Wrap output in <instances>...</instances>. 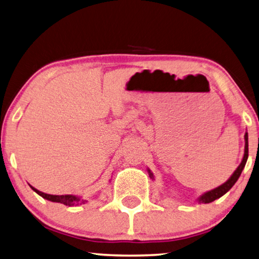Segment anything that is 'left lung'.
I'll use <instances>...</instances> for the list:
<instances>
[{
    "mask_svg": "<svg viewBox=\"0 0 259 259\" xmlns=\"http://www.w3.org/2000/svg\"><path fill=\"white\" fill-rule=\"evenodd\" d=\"M247 159H248V133L246 132V134H244V155L242 158V161L240 162V165L238 166V168L234 170V173L231 175V178L226 181L225 183L220 185V187L210 190V191L201 194V196L197 199V201L199 203H209V202H212L214 200H216V199L221 198L222 196H224V194L233 187L235 182L238 181V179L240 178V175H241L244 166H246ZM148 173H149V176H150V178L153 180V174L151 173V170L149 168H148Z\"/></svg>",
    "mask_w": 259,
    "mask_h": 259,
    "instance_id": "1",
    "label": "left lung"
}]
</instances>
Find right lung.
Instances as JSON below:
<instances>
[{
    "mask_svg": "<svg viewBox=\"0 0 259 259\" xmlns=\"http://www.w3.org/2000/svg\"><path fill=\"white\" fill-rule=\"evenodd\" d=\"M30 188L34 190V191L39 194L40 197L47 199V200L49 201H52V202H60V203H63V205L66 206H77L79 205V203H85L86 200H83V199H80L79 197H76V196H72V194H62V196H53V194H48V193H44V192H40L38 191L37 189H35L34 187Z\"/></svg>",
    "mask_w": 259,
    "mask_h": 259,
    "instance_id": "add662e5",
    "label": "right lung"
}]
</instances>
